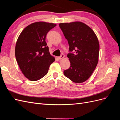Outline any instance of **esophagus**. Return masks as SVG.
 Segmentation results:
<instances>
[{
  "instance_id": "obj_1",
  "label": "esophagus",
  "mask_w": 120,
  "mask_h": 120,
  "mask_svg": "<svg viewBox=\"0 0 120 120\" xmlns=\"http://www.w3.org/2000/svg\"><path fill=\"white\" fill-rule=\"evenodd\" d=\"M64 57H65V56H64V55L63 54H62V55H61V56L58 57V59H59V60H61V59H63V58H64Z\"/></svg>"
}]
</instances>
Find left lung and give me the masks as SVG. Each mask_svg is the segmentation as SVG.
Listing matches in <instances>:
<instances>
[{
  "label": "left lung",
  "mask_w": 120,
  "mask_h": 120,
  "mask_svg": "<svg viewBox=\"0 0 120 120\" xmlns=\"http://www.w3.org/2000/svg\"><path fill=\"white\" fill-rule=\"evenodd\" d=\"M69 45L67 54L70 62L69 68L64 75L75 83L87 81L97 65L99 44L96 35L90 27L81 22L59 24Z\"/></svg>",
  "instance_id": "left-lung-1"
}]
</instances>
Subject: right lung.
Masks as SVG:
<instances>
[{"label":"right lung","instance_id":"1","mask_svg":"<svg viewBox=\"0 0 120 120\" xmlns=\"http://www.w3.org/2000/svg\"><path fill=\"white\" fill-rule=\"evenodd\" d=\"M56 26L45 22L33 23L25 27L18 37L15 56L23 75L30 81L44 77L55 60L49 52L45 37Z\"/></svg>","mask_w":120,"mask_h":120}]
</instances>
